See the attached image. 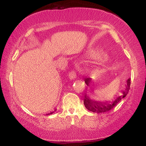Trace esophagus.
<instances>
[{"label": "esophagus", "instance_id": "esophagus-1", "mask_svg": "<svg viewBox=\"0 0 146 146\" xmlns=\"http://www.w3.org/2000/svg\"><path fill=\"white\" fill-rule=\"evenodd\" d=\"M76 73L74 71H72L69 73L68 74V78H69L71 80H74V79L76 78Z\"/></svg>", "mask_w": 146, "mask_h": 146}]
</instances>
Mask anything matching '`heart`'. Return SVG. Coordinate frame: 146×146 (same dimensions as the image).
Masks as SVG:
<instances>
[{"label": "heart", "mask_w": 146, "mask_h": 146, "mask_svg": "<svg viewBox=\"0 0 146 146\" xmlns=\"http://www.w3.org/2000/svg\"><path fill=\"white\" fill-rule=\"evenodd\" d=\"M92 55H93V58H95V59H101V58H102L104 57L103 52L101 51H94Z\"/></svg>", "instance_id": "b5f03b06"}]
</instances>
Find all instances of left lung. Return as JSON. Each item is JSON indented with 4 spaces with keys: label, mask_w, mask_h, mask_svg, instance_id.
I'll list each match as a JSON object with an SVG mask.
<instances>
[{
    "label": "left lung",
    "mask_w": 146,
    "mask_h": 146,
    "mask_svg": "<svg viewBox=\"0 0 146 146\" xmlns=\"http://www.w3.org/2000/svg\"><path fill=\"white\" fill-rule=\"evenodd\" d=\"M85 83L86 84L87 86H89V84L91 82V79L86 78L84 79ZM130 86V78L127 80V85L125 86L124 90L122 91V95L118 96L112 102H100L95 101L94 100H91L86 93H85L84 98V104L85 107L90 111L93 112V113H102L105 112L109 111L113 109L114 107L116 106L121 100V99L124 98L128 93L129 89Z\"/></svg>",
    "instance_id": "1"
}]
</instances>
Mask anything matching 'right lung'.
<instances>
[{"label": "right lung", "instance_id": "right-lung-1", "mask_svg": "<svg viewBox=\"0 0 146 146\" xmlns=\"http://www.w3.org/2000/svg\"><path fill=\"white\" fill-rule=\"evenodd\" d=\"M55 111H56V110H55ZM54 113V111H53V112H51V113H48V115H51V114H52V113Z\"/></svg>", "mask_w": 146, "mask_h": 146}]
</instances>
